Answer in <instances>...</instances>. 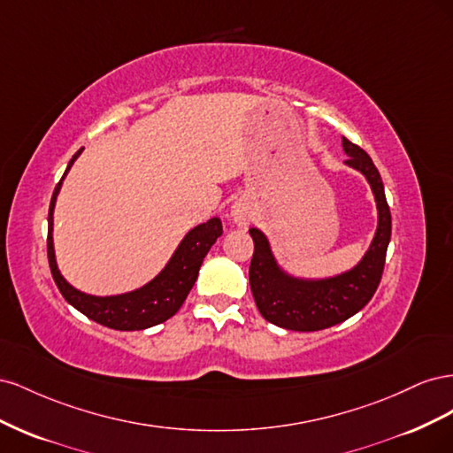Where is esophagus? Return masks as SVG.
Instances as JSON below:
<instances>
[{"instance_id": "34e87169", "label": "esophagus", "mask_w": 453, "mask_h": 453, "mask_svg": "<svg viewBox=\"0 0 453 453\" xmlns=\"http://www.w3.org/2000/svg\"><path fill=\"white\" fill-rule=\"evenodd\" d=\"M232 223L240 228H245L253 221V208L248 200H236L230 205Z\"/></svg>"}]
</instances>
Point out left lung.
Here are the masks:
<instances>
[{
    "instance_id": "left-lung-1",
    "label": "left lung",
    "mask_w": 453,
    "mask_h": 453,
    "mask_svg": "<svg viewBox=\"0 0 453 453\" xmlns=\"http://www.w3.org/2000/svg\"><path fill=\"white\" fill-rule=\"evenodd\" d=\"M346 166L357 170L372 190L378 225L366 253L353 268L328 278H298L287 272L263 230L250 228L255 251L250 266L251 293L260 315L287 331L311 333L334 326L363 310L376 293L391 240V213L378 168L361 147L342 138Z\"/></svg>"
}]
</instances>
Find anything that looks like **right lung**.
I'll return each mask as SVG.
<instances>
[{"label":"right lung","mask_w":453,"mask_h":453,"mask_svg":"<svg viewBox=\"0 0 453 453\" xmlns=\"http://www.w3.org/2000/svg\"><path fill=\"white\" fill-rule=\"evenodd\" d=\"M85 147H81L77 153L72 157L70 164L62 175L60 183L54 188V195L50 198L49 208V236H47V255L54 283L58 285L62 296L70 303L75 310L85 313L88 319L100 323L104 326L115 328V331H143V328L155 326L162 321L170 319L172 315L177 313L185 303L187 295L193 289V285L198 278V270L203 263V257L208 255L211 245L217 238L223 234L221 219L211 217L195 228H190L183 240L177 245L173 255L157 276L142 285L140 289H134L120 295H88L75 289V287L67 281L57 265V253H54V240H52V228H54V205L60 195L62 181L72 170L73 162L83 153Z\"/></svg>","instance_id":"1"}]
</instances>
